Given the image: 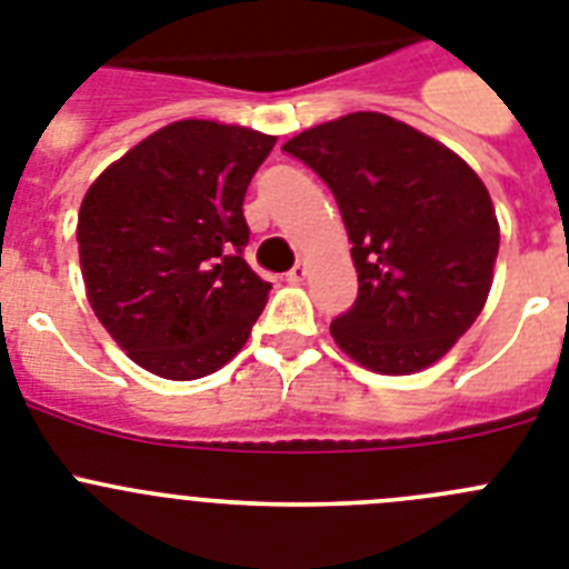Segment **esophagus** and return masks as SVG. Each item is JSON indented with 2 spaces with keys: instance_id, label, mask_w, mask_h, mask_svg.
Wrapping results in <instances>:
<instances>
[{
  "instance_id": "obj_1",
  "label": "esophagus",
  "mask_w": 569,
  "mask_h": 569,
  "mask_svg": "<svg viewBox=\"0 0 569 569\" xmlns=\"http://www.w3.org/2000/svg\"><path fill=\"white\" fill-rule=\"evenodd\" d=\"M305 276H308V264H305V261H296L293 270L288 273V281L299 284V281H305Z\"/></svg>"
}]
</instances>
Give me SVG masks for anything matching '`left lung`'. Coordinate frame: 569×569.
<instances>
[{"label": "left lung", "instance_id": "8db88e82", "mask_svg": "<svg viewBox=\"0 0 569 569\" xmlns=\"http://www.w3.org/2000/svg\"><path fill=\"white\" fill-rule=\"evenodd\" d=\"M281 150L321 176L353 248L359 296L330 325L376 373L425 370L470 330L499 256V222L476 170L385 113H347Z\"/></svg>", "mask_w": 569, "mask_h": 569}]
</instances>
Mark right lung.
<instances>
[{
	"label": "right lung",
	"mask_w": 569,
	"mask_h": 569,
	"mask_svg": "<svg viewBox=\"0 0 569 569\" xmlns=\"http://www.w3.org/2000/svg\"><path fill=\"white\" fill-rule=\"evenodd\" d=\"M276 136L184 119L110 164L79 208L88 301L124 353L202 379L248 341L270 293L244 261V193Z\"/></svg>",
	"instance_id": "right-lung-1"
}]
</instances>
